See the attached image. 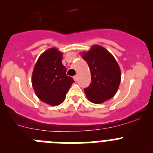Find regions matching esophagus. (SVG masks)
Listing matches in <instances>:
<instances>
[{
    "label": "esophagus",
    "mask_w": 153,
    "mask_h": 153,
    "mask_svg": "<svg viewBox=\"0 0 153 153\" xmlns=\"http://www.w3.org/2000/svg\"><path fill=\"white\" fill-rule=\"evenodd\" d=\"M77 78H78L77 75H76V76H74V80H75V81L77 80Z\"/></svg>",
    "instance_id": "obj_1"
}]
</instances>
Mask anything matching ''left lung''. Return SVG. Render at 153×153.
<instances>
[{"mask_svg": "<svg viewBox=\"0 0 153 153\" xmlns=\"http://www.w3.org/2000/svg\"><path fill=\"white\" fill-rule=\"evenodd\" d=\"M81 56L91 73L92 82L84 89L89 100L100 104L114 97L121 81L120 66L114 56L100 45H93L89 51L81 53Z\"/></svg>", "mask_w": 153, "mask_h": 153, "instance_id": "obj_1", "label": "left lung"}]
</instances>
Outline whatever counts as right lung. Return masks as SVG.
<instances>
[{
  "instance_id": "add662e5",
  "label": "right lung",
  "mask_w": 153,
  "mask_h": 153,
  "mask_svg": "<svg viewBox=\"0 0 153 153\" xmlns=\"http://www.w3.org/2000/svg\"><path fill=\"white\" fill-rule=\"evenodd\" d=\"M62 59L63 53L55 47L50 48L39 56L32 74L31 82L36 95L51 106H58L64 101L74 82L67 76Z\"/></svg>"
}]
</instances>
